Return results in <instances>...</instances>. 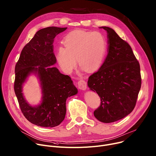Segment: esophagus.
<instances>
[{
  "instance_id": "1",
  "label": "esophagus",
  "mask_w": 156,
  "mask_h": 156,
  "mask_svg": "<svg viewBox=\"0 0 156 156\" xmlns=\"http://www.w3.org/2000/svg\"><path fill=\"white\" fill-rule=\"evenodd\" d=\"M78 88L81 90H86L87 88V83L85 82V81L83 80H81L78 81Z\"/></svg>"
}]
</instances>
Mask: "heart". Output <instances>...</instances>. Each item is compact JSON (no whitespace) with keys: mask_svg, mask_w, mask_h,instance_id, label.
I'll use <instances>...</instances> for the list:
<instances>
[{"mask_svg":"<svg viewBox=\"0 0 156 156\" xmlns=\"http://www.w3.org/2000/svg\"><path fill=\"white\" fill-rule=\"evenodd\" d=\"M64 47L57 49L56 58L61 69L70 73L76 65L81 69L95 71L100 68L104 59L106 39L99 32L75 30L68 33L63 40Z\"/></svg>","mask_w":156,"mask_h":156,"instance_id":"heart-1","label":"heart"}]
</instances>
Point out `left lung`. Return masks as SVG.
<instances>
[{"label":"left lung","instance_id":"left-lung-1","mask_svg":"<svg viewBox=\"0 0 156 156\" xmlns=\"http://www.w3.org/2000/svg\"><path fill=\"white\" fill-rule=\"evenodd\" d=\"M100 28L107 31L108 53L100 69L89 77L88 86L101 100L94 116L101 122L111 123L128 115L136 106L141 87L140 69L126 41L110 27Z\"/></svg>","mask_w":156,"mask_h":156}]
</instances>
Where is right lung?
I'll use <instances>...</instances> for the list:
<instances>
[{
	"mask_svg": "<svg viewBox=\"0 0 156 156\" xmlns=\"http://www.w3.org/2000/svg\"><path fill=\"white\" fill-rule=\"evenodd\" d=\"M66 29L53 26L39 30L23 49L15 67L14 91L20 110L27 120L37 126H59L66 115V99L78 93L71 78L53 66L56 63L55 37ZM30 74L37 76L42 93L41 103L36 106L29 104L22 93Z\"/></svg>",
	"mask_w": 156,
	"mask_h": 156,
	"instance_id": "obj_1",
	"label": "right lung"
}]
</instances>
